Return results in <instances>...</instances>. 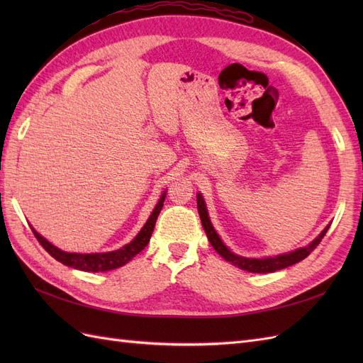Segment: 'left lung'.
<instances>
[{"instance_id": "1", "label": "left lung", "mask_w": 363, "mask_h": 363, "mask_svg": "<svg viewBox=\"0 0 363 363\" xmlns=\"http://www.w3.org/2000/svg\"><path fill=\"white\" fill-rule=\"evenodd\" d=\"M196 206H199V213H200V218H201V224H203V228H204V232L207 235L208 242L212 244V247L216 250L218 255L223 256L227 262L232 263V265H235L240 269H245L248 272H259V274L276 272L279 269H283V268H288V267L294 265V263L301 262L318 247V244L321 242V239L324 238V235L327 233V230H328V225H327L321 232V235L318 236L315 240H312L309 245L304 247V248L295 250L292 252H288V255H280V256L268 257V259H248V257H242V256L235 255V252L230 251L223 244V240L219 239V236L215 232V228L212 227L211 219H208L207 208H206L203 196L200 194H196Z\"/></svg>"}]
</instances>
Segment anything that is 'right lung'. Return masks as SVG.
<instances>
[{
	"label": "right lung",
	"mask_w": 363,
	"mask_h": 363,
	"mask_svg": "<svg viewBox=\"0 0 363 363\" xmlns=\"http://www.w3.org/2000/svg\"><path fill=\"white\" fill-rule=\"evenodd\" d=\"M164 196H167V192H163V195L160 196V200L157 203V206L152 211L151 216L148 218V221L145 223V225L142 227L140 232L138 233V236L131 240L130 244L124 245L123 248L115 250V251H108V252H94V255H80V252H67L62 251L57 247L51 245L47 239H43L35 228L33 230V235L36 236V239L39 240V244L45 248V251L48 252L50 256H52L56 260H59L60 263L80 271H87V272H104V271H111L115 268H119L128 263L131 259H133L138 252H140L147 247V244L150 242V238L152 235V230H155L156 225V219L162 211L163 207V201Z\"/></svg>",
	"instance_id": "obj_1"
}]
</instances>
